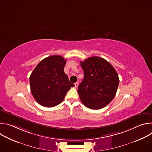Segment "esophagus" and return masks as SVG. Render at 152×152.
<instances>
[{"mask_svg":"<svg viewBox=\"0 0 152 152\" xmlns=\"http://www.w3.org/2000/svg\"><path fill=\"white\" fill-rule=\"evenodd\" d=\"M78 85H79V82H76V83H75V87H76H76H77Z\"/></svg>","mask_w":152,"mask_h":152,"instance_id":"34e87169","label":"esophagus"}]
</instances>
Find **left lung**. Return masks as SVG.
I'll list each match as a JSON object with an SVG mask.
<instances>
[{
    "instance_id": "left-lung-1",
    "label": "left lung",
    "mask_w": 152,
    "mask_h": 152,
    "mask_svg": "<svg viewBox=\"0 0 152 152\" xmlns=\"http://www.w3.org/2000/svg\"><path fill=\"white\" fill-rule=\"evenodd\" d=\"M80 63L84 74L83 81L78 86L80 99L90 109H102L116 94L118 74L112 65L102 58L92 56Z\"/></svg>"
}]
</instances>
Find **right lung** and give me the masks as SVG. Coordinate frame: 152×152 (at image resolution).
Masks as SVG:
<instances>
[{
    "label": "right lung",
    "mask_w": 152,
    "mask_h": 152,
    "mask_svg": "<svg viewBox=\"0 0 152 152\" xmlns=\"http://www.w3.org/2000/svg\"><path fill=\"white\" fill-rule=\"evenodd\" d=\"M66 63L61 56H50L41 61L32 72L29 77L31 93L40 105L51 107L59 104L75 86L64 72Z\"/></svg>",
    "instance_id": "right-lung-1"
}]
</instances>
